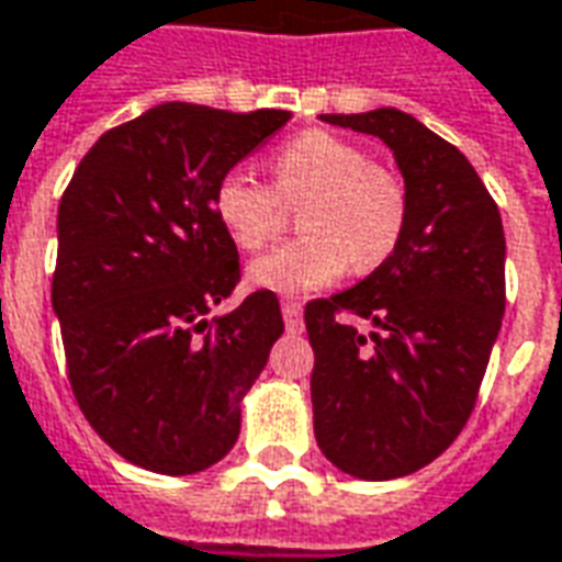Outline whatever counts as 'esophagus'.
<instances>
[{
  "instance_id": "obj_1",
  "label": "esophagus",
  "mask_w": 562,
  "mask_h": 562,
  "mask_svg": "<svg viewBox=\"0 0 562 562\" xmlns=\"http://www.w3.org/2000/svg\"><path fill=\"white\" fill-rule=\"evenodd\" d=\"M282 319L289 331H301L304 328V316H301V301L297 297H282Z\"/></svg>"
}]
</instances>
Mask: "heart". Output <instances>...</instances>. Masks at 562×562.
<instances>
[{"label": "heart", "mask_w": 562, "mask_h": 562, "mask_svg": "<svg viewBox=\"0 0 562 562\" xmlns=\"http://www.w3.org/2000/svg\"><path fill=\"white\" fill-rule=\"evenodd\" d=\"M273 188L252 172L227 170L213 188V213L240 249H261L282 227V204L301 203L304 237L255 258L249 277L273 292H310L347 268L386 265L407 227L411 194L398 170L368 160L364 148L328 131H304L270 160Z\"/></svg>", "instance_id": "heart-1"}]
</instances>
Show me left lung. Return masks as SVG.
I'll list each match as a JSON object with an SVG mask.
<instances>
[{
    "instance_id": "left-lung-1",
    "label": "left lung",
    "mask_w": 562,
    "mask_h": 562,
    "mask_svg": "<svg viewBox=\"0 0 562 562\" xmlns=\"http://www.w3.org/2000/svg\"><path fill=\"white\" fill-rule=\"evenodd\" d=\"M322 121L380 136L411 194L390 261L304 307L322 453L352 477L392 481L441 457L472 417L505 313V231L465 155L417 117L374 109Z\"/></svg>"
}]
</instances>
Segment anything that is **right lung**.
<instances>
[{"label": "right lung", "instance_id": "1", "mask_svg": "<svg viewBox=\"0 0 562 562\" xmlns=\"http://www.w3.org/2000/svg\"><path fill=\"white\" fill-rule=\"evenodd\" d=\"M289 117L155 105L105 131L63 191L50 304L66 376L93 431L139 469L194 474L237 445L282 313L258 289L210 319L240 282L213 188Z\"/></svg>", "mask_w": 562, "mask_h": 562}]
</instances>
